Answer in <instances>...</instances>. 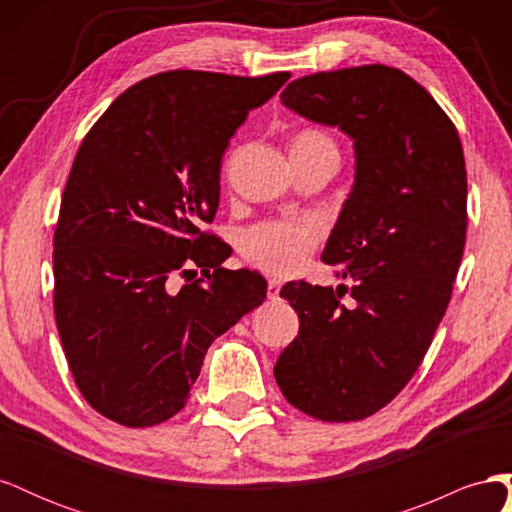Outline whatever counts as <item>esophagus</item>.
<instances>
[{
	"label": "esophagus",
	"mask_w": 512,
	"mask_h": 512,
	"mask_svg": "<svg viewBox=\"0 0 512 512\" xmlns=\"http://www.w3.org/2000/svg\"><path fill=\"white\" fill-rule=\"evenodd\" d=\"M280 290H282V282H277V280H269V286H267V294H269V299H280Z\"/></svg>",
	"instance_id": "34e87169"
}]
</instances>
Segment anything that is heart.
<instances>
[{"label":"heart","instance_id":"b5f03b06","mask_svg":"<svg viewBox=\"0 0 512 512\" xmlns=\"http://www.w3.org/2000/svg\"><path fill=\"white\" fill-rule=\"evenodd\" d=\"M292 145H333L318 130H305ZM322 235L316 218H282L252 226L243 232L241 252L258 269L271 275H292L299 271Z\"/></svg>","mask_w":512,"mask_h":512}]
</instances>
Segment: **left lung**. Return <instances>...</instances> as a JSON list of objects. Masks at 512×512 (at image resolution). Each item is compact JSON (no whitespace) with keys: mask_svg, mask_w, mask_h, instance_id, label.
I'll list each match as a JSON object with an SVG mask.
<instances>
[{"mask_svg":"<svg viewBox=\"0 0 512 512\" xmlns=\"http://www.w3.org/2000/svg\"><path fill=\"white\" fill-rule=\"evenodd\" d=\"M282 104L344 132L354 183L322 260L346 286L286 284L299 335L273 374L288 404L329 423L361 421L404 389L451 301L466 245L468 177L453 121L427 89L389 66L316 72Z\"/></svg>","mask_w":512,"mask_h":512,"instance_id":"8db88e82","label":"left lung"}]
</instances>
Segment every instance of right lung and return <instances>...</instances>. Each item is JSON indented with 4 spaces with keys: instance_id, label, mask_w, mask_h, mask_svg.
Returning <instances> with one entry per match:
<instances>
[{
    "instance_id": "right-lung-1",
    "label": "right lung",
    "mask_w": 512,
    "mask_h": 512,
    "mask_svg": "<svg viewBox=\"0 0 512 512\" xmlns=\"http://www.w3.org/2000/svg\"><path fill=\"white\" fill-rule=\"evenodd\" d=\"M288 79L149 76L108 106L76 153L53 239V305L74 382L111 421L151 427L175 416L213 339L265 301V277L222 269L230 247L203 226L220 205L230 136ZM196 268L200 281L165 288Z\"/></svg>"
}]
</instances>
